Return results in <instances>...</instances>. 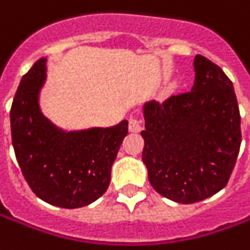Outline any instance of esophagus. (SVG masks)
I'll use <instances>...</instances> for the list:
<instances>
[{"label": "esophagus", "instance_id": "obj_1", "mask_svg": "<svg viewBox=\"0 0 250 250\" xmlns=\"http://www.w3.org/2000/svg\"><path fill=\"white\" fill-rule=\"evenodd\" d=\"M128 130L131 132H139V131L142 130V122L137 118H131L128 120Z\"/></svg>", "mask_w": 250, "mask_h": 250}]
</instances>
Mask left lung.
<instances>
[{
	"label": "left lung",
	"mask_w": 250,
	"mask_h": 250,
	"mask_svg": "<svg viewBox=\"0 0 250 250\" xmlns=\"http://www.w3.org/2000/svg\"><path fill=\"white\" fill-rule=\"evenodd\" d=\"M191 92L143 105L142 160L164 198L191 204L226 187L241 146L233 83L210 59H193Z\"/></svg>",
	"instance_id": "8db88e82"
}]
</instances>
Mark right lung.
Listing matches in <instances>:
<instances>
[{
	"label": "right lung",
	"mask_w": 250,
	"mask_h": 250,
	"mask_svg": "<svg viewBox=\"0 0 250 250\" xmlns=\"http://www.w3.org/2000/svg\"><path fill=\"white\" fill-rule=\"evenodd\" d=\"M46 63L47 58H40L17 88L10 108L12 143L24 179L38 198L62 208H78L107 191L128 122L105 128H59L39 105Z\"/></svg>",
	"instance_id": "1"
}]
</instances>
